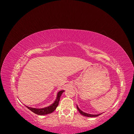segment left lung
<instances>
[{"label": "left lung", "instance_id": "left-lung-1", "mask_svg": "<svg viewBox=\"0 0 134 134\" xmlns=\"http://www.w3.org/2000/svg\"><path fill=\"white\" fill-rule=\"evenodd\" d=\"M76 106H77V105H76ZM76 107H77V109H78V110L79 111V112H80V114L83 115V116H84L92 117H97V116H99L100 115H101V114H98V115H92V114H89V113H85V112H83L82 111H81L80 109L79 108V107H78V106H77Z\"/></svg>", "mask_w": 134, "mask_h": 134}]
</instances>
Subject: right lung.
I'll use <instances>...</instances> for the list:
<instances>
[{
    "label": "right lung",
    "mask_w": 134,
    "mask_h": 134,
    "mask_svg": "<svg viewBox=\"0 0 134 134\" xmlns=\"http://www.w3.org/2000/svg\"><path fill=\"white\" fill-rule=\"evenodd\" d=\"M64 92V91H60L58 92L57 98H56L55 101L54 103H52L50 106L45 107V108H32L29 107L27 106V107L31 110L32 112L36 113V114L38 115H44L47 114H49L52 112H53L55 109L58 106V104L59 103V100L60 97L62 96V93Z\"/></svg>",
    "instance_id": "add662e5"
}]
</instances>
